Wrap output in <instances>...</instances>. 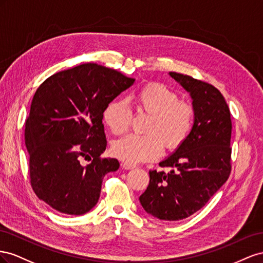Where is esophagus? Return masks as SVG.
<instances>
[{"label":"esophagus","instance_id":"1","mask_svg":"<svg viewBox=\"0 0 263 263\" xmlns=\"http://www.w3.org/2000/svg\"><path fill=\"white\" fill-rule=\"evenodd\" d=\"M122 167H123L124 170H133V168H136V167H137V165L124 162V163H122Z\"/></svg>","mask_w":263,"mask_h":263}]
</instances>
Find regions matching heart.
<instances>
[{
  "label": "heart",
  "instance_id": "obj_1",
  "mask_svg": "<svg viewBox=\"0 0 263 263\" xmlns=\"http://www.w3.org/2000/svg\"><path fill=\"white\" fill-rule=\"evenodd\" d=\"M139 114L149 116L144 136L129 134L112 144V153L118 159L134 164L155 160L167 149L181 146L191 134L195 121V108L189 101L181 100L174 90L161 82H148L136 95ZM133 112L126 100L118 98L107 104L103 121L110 131L122 134L129 130Z\"/></svg>",
  "mask_w": 263,
  "mask_h": 263
}]
</instances>
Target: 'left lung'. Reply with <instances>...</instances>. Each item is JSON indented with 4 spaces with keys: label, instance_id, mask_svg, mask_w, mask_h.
<instances>
[{
    "label": "left lung",
    "instance_id": "1",
    "mask_svg": "<svg viewBox=\"0 0 263 263\" xmlns=\"http://www.w3.org/2000/svg\"><path fill=\"white\" fill-rule=\"evenodd\" d=\"M170 74L192 96L194 126L175 153L160 163L171 168L168 173L148 172V186L139 199L147 214L178 221L204 207L228 179L232 123L228 104L216 87L187 74Z\"/></svg>",
    "mask_w": 263,
    "mask_h": 263
}]
</instances>
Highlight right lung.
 Wrapping results in <instances>:
<instances>
[{
  "instance_id": "1",
  "label": "right lung",
  "mask_w": 263,
  "mask_h": 263,
  "mask_svg": "<svg viewBox=\"0 0 263 263\" xmlns=\"http://www.w3.org/2000/svg\"><path fill=\"white\" fill-rule=\"evenodd\" d=\"M133 82L88 63L52 74L37 88L25 123L29 182L55 211L82 215L98 202L104 175L120 166L117 159L101 156L107 147L103 111Z\"/></svg>"
}]
</instances>
